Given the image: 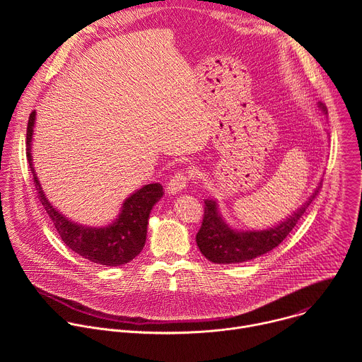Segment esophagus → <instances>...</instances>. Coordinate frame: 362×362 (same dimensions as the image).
<instances>
[{
    "label": "esophagus",
    "mask_w": 362,
    "mask_h": 362,
    "mask_svg": "<svg viewBox=\"0 0 362 362\" xmlns=\"http://www.w3.org/2000/svg\"><path fill=\"white\" fill-rule=\"evenodd\" d=\"M187 182H189L187 175L179 172V173H176V175L169 180V183H168V192H169L170 194H176V193L182 192V190L187 186Z\"/></svg>",
    "instance_id": "1"
}]
</instances>
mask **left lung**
Returning a JSON list of instances; mask_svg holds the SVG:
<instances>
[{
    "label": "left lung",
    "instance_id": "left-lung-1",
    "mask_svg": "<svg viewBox=\"0 0 362 362\" xmlns=\"http://www.w3.org/2000/svg\"><path fill=\"white\" fill-rule=\"evenodd\" d=\"M318 107L324 115H328L322 103H318ZM320 187L321 183L292 215L267 229H235L223 219L216 199H204V218L196 235L202 255L214 264L229 265L247 262L268 253L296 226L308 206L317 197Z\"/></svg>",
    "mask_w": 362,
    "mask_h": 362
}]
</instances>
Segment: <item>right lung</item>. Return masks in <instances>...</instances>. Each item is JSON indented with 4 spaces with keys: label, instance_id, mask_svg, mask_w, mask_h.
Here are the masks:
<instances>
[{
    "label": "right lung",
    "instance_id": "obj_1",
    "mask_svg": "<svg viewBox=\"0 0 362 362\" xmlns=\"http://www.w3.org/2000/svg\"><path fill=\"white\" fill-rule=\"evenodd\" d=\"M35 116V112L30 115L27 126V160L38 199L49 219L53 221L59 236L73 252L94 264L106 267L129 264L144 247L148 216L153 206L163 197V186L160 183H150L133 192L122 203L117 218L106 226H86L73 222L49 203L34 170L31 147Z\"/></svg>",
    "mask_w": 362,
    "mask_h": 362
}]
</instances>
